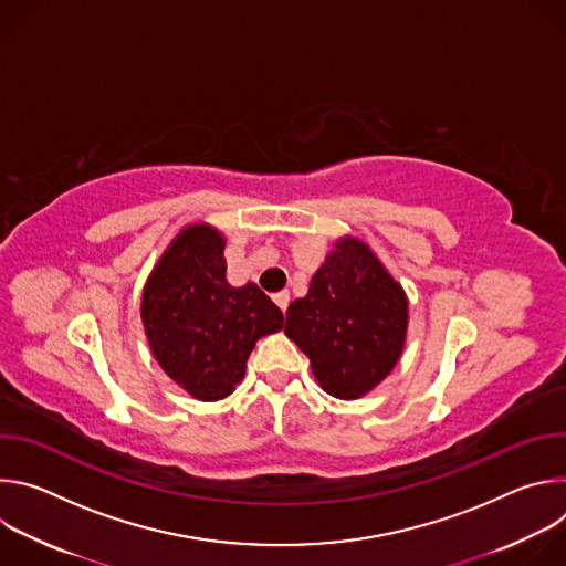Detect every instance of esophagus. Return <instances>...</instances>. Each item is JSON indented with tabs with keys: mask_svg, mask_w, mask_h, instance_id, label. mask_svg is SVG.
Segmentation results:
<instances>
[{
	"mask_svg": "<svg viewBox=\"0 0 566 566\" xmlns=\"http://www.w3.org/2000/svg\"><path fill=\"white\" fill-rule=\"evenodd\" d=\"M273 300H275V304H277L282 311H286V306H289V302H291V295H289V291H280V293L273 295Z\"/></svg>",
	"mask_w": 566,
	"mask_h": 566,
	"instance_id": "esophagus-1",
	"label": "esophagus"
}]
</instances>
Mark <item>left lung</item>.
I'll return each mask as SVG.
<instances>
[{"label": "left lung", "mask_w": 566, "mask_h": 566, "mask_svg": "<svg viewBox=\"0 0 566 566\" xmlns=\"http://www.w3.org/2000/svg\"><path fill=\"white\" fill-rule=\"evenodd\" d=\"M406 289L356 234L336 239L308 293L289 304L284 334L311 360L317 385L356 400L382 382L406 349Z\"/></svg>", "instance_id": "obj_1"}]
</instances>
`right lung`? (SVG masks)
<instances>
[{"label":"right lung","mask_w":566,"mask_h":566,"mask_svg":"<svg viewBox=\"0 0 566 566\" xmlns=\"http://www.w3.org/2000/svg\"><path fill=\"white\" fill-rule=\"evenodd\" d=\"M226 237L188 223L154 264L140 319L156 363L197 400H221L244 380L255 343L277 334L284 315L255 284L226 277Z\"/></svg>","instance_id":"right-lung-1"}]
</instances>
